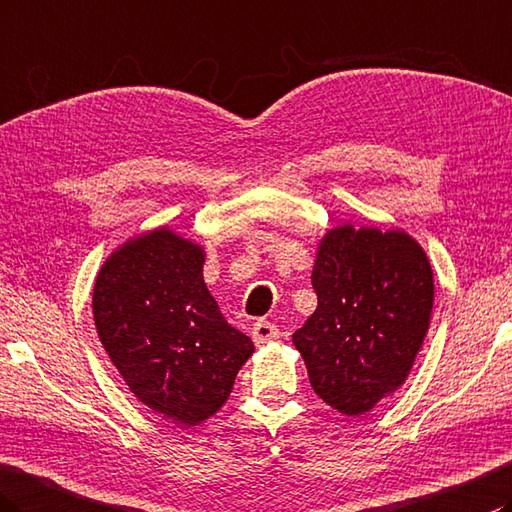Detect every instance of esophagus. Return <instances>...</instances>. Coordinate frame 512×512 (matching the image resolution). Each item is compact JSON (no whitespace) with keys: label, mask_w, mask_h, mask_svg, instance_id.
<instances>
[{"label":"esophagus","mask_w":512,"mask_h":512,"mask_svg":"<svg viewBox=\"0 0 512 512\" xmlns=\"http://www.w3.org/2000/svg\"><path fill=\"white\" fill-rule=\"evenodd\" d=\"M279 339V328L270 322H264V319H259L253 326V342L255 346H266L270 342H275Z\"/></svg>","instance_id":"1"}]
</instances>
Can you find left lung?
Here are the masks:
<instances>
[{"label": "left lung", "instance_id": "8db88e82", "mask_svg": "<svg viewBox=\"0 0 512 512\" xmlns=\"http://www.w3.org/2000/svg\"><path fill=\"white\" fill-rule=\"evenodd\" d=\"M317 308L295 330L319 399L359 417L406 382L428 333L433 268L406 230L342 224L319 239Z\"/></svg>", "mask_w": 512, "mask_h": 512}]
</instances>
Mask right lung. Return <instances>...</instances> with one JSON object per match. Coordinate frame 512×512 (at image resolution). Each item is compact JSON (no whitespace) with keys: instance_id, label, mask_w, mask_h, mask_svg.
<instances>
[{"instance_id":"add662e5","label":"right lung","mask_w":512,"mask_h":512,"mask_svg":"<svg viewBox=\"0 0 512 512\" xmlns=\"http://www.w3.org/2000/svg\"><path fill=\"white\" fill-rule=\"evenodd\" d=\"M204 262V246L159 226L117 246L93 288L110 362L139 402L182 426L226 404L255 350L208 293Z\"/></svg>"}]
</instances>
